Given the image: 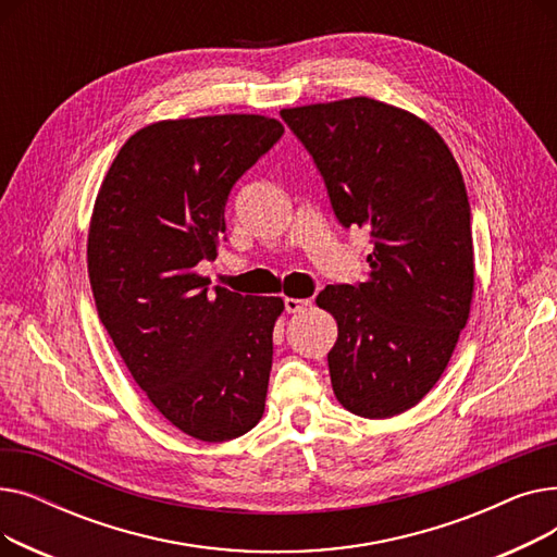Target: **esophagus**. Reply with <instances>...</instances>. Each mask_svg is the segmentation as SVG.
I'll return each instance as SVG.
<instances>
[{"mask_svg":"<svg viewBox=\"0 0 557 557\" xmlns=\"http://www.w3.org/2000/svg\"><path fill=\"white\" fill-rule=\"evenodd\" d=\"M309 305H311V300H305V298H286V300H284V309H286L288 313H300V311H305Z\"/></svg>","mask_w":557,"mask_h":557,"instance_id":"esophagus-1","label":"esophagus"}]
</instances>
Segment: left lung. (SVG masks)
Returning a JSON list of instances; mask_svg holds the SVG:
<instances>
[{
  "label": "left lung",
  "instance_id": "obj_1",
  "mask_svg": "<svg viewBox=\"0 0 557 557\" xmlns=\"http://www.w3.org/2000/svg\"><path fill=\"white\" fill-rule=\"evenodd\" d=\"M323 175L336 219L370 230L368 280L330 284L332 388L384 420L443 376L474 296L472 214L449 146L418 114L370 97L280 110Z\"/></svg>",
  "mask_w": 557,
  "mask_h": 557
}]
</instances>
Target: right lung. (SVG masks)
I'll use <instances>...</instances> for the list:
<instances>
[{
  "label": "right lung",
  "mask_w": 557,
  "mask_h": 557,
  "mask_svg": "<svg viewBox=\"0 0 557 557\" xmlns=\"http://www.w3.org/2000/svg\"><path fill=\"white\" fill-rule=\"evenodd\" d=\"M263 114L164 120L112 160L87 230V275L103 327L158 411L202 443L248 433L263 416L275 296L208 288L232 185L282 137Z\"/></svg>",
  "instance_id": "add662e5"
}]
</instances>
